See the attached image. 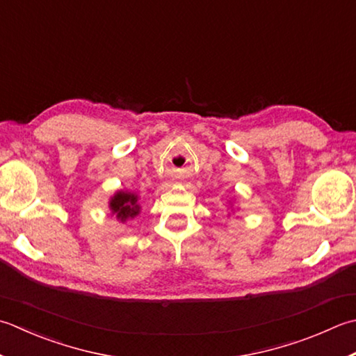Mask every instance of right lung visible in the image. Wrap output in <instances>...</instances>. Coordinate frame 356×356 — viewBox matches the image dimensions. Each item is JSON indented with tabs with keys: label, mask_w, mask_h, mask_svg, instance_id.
Listing matches in <instances>:
<instances>
[{
	"label": "right lung",
	"mask_w": 356,
	"mask_h": 356,
	"mask_svg": "<svg viewBox=\"0 0 356 356\" xmlns=\"http://www.w3.org/2000/svg\"><path fill=\"white\" fill-rule=\"evenodd\" d=\"M111 210H113V213H117V218L122 220L134 218L136 214H138L137 196L131 193L118 191L113 200H111Z\"/></svg>",
	"instance_id": "add662e5"
}]
</instances>
